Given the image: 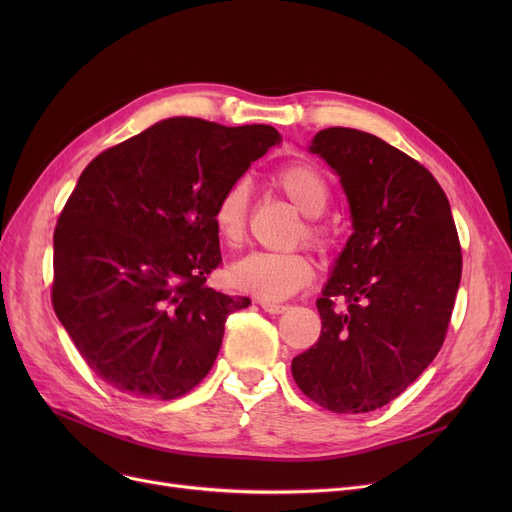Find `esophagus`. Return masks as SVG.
<instances>
[{
  "label": "esophagus",
  "mask_w": 512,
  "mask_h": 512,
  "mask_svg": "<svg viewBox=\"0 0 512 512\" xmlns=\"http://www.w3.org/2000/svg\"><path fill=\"white\" fill-rule=\"evenodd\" d=\"M259 305L265 313H272V315H280V313L288 311V305H278V303H270V301H259Z\"/></svg>",
  "instance_id": "esophagus-1"
}]
</instances>
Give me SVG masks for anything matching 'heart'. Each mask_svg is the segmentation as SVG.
Returning <instances> with one entry per match:
<instances>
[{
    "mask_svg": "<svg viewBox=\"0 0 512 512\" xmlns=\"http://www.w3.org/2000/svg\"><path fill=\"white\" fill-rule=\"evenodd\" d=\"M280 193L297 207L305 220L297 230V240L326 251L332 242V228L321 220L332 199L326 174L307 161L284 166L274 176ZM251 211V186L236 180L218 197L213 207V228L228 247H238L245 240ZM315 276L313 261L305 253H263L255 251L236 259L228 267V282L263 301H282L309 286Z\"/></svg>",
    "mask_w": 512,
    "mask_h": 512,
    "instance_id": "heart-1",
    "label": "heart"
}]
</instances>
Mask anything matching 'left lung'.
I'll return each instance as SVG.
<instances>
[{
  "label": "left lung",
  "instance_id": "left-lung-1",
  "mask_svg": "<svg viewBox=\"0 0 512 512\" xmlns=\"http://www.w3.org/2000/svg\"><path fill=\"white\" fill-rule=\"evenodd\" d=\"M340 176L353 234L317 299L321 334L292 378L332 413H369L405 392L444 344L461 284L450 203L419 161L355 128L309 147Z\"/></svg>",
  "mask_w": 512,
  "mask_h": 512
}]
</instances>
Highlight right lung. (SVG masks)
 Segmentation results:
<instances>
[{
  "mask_svg": "<svg viewBox=\"0 0 512 512\" xmlns=\"http://www.w3.org/2000/svg\"><path fill=\"white\" fill-rule=\"evenodd\" d=\"M276 143L265 124L168 118L80 174L53 232L51 303L107 386L172 400L209 373L228 315L251 303L207 286L213 207Z\"/></svg>",
  "mask_w": 512,
  "mask_h": 512,
  "instance_id": "add662e5",
  "label": "right lung"
}]
</instances>
